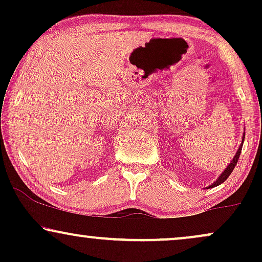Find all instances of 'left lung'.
<instances>
[{
    "label": "left lung",
    "mask_w": 262,
    "mask_h": 262,
    "mask_svg": "<svg viewBox=\"0 0 262 262\" xmlns=\"http://www.w3.org/2000/svg\"><path fill=\"white\" fill-rule=\"evenodd\" d=\"M244 139H245V133L243 134L242 144H240L239 149H237L236 154H235V156H234V158H233V160H231V161L229 162V165H228V166L225 167V170L223 171V172L221 173V176H219L218 179L215 180V181L213 182L212 185L208 186V187H207V188H212V187H215V186H219V185H221V183H223V182L225 181V180L228 179V177H229V175H230L231 172H233L234 167H235L236 162H237V160H239V156H240V152H242V149H243V143H244Z\"/></svg>",
    "instance_id": "8db88e82"
}]
</instances>
